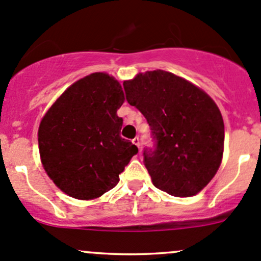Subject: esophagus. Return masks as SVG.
I'll list each match as a JSON object with an SVG mask.
<instances>
[{"label":"esophagus","instance_id":"34e87169","mask_svg":"<svg viewBox=\"0 0 261 261\" xmlns=\"http://www.w3.org/2000/svg\"><path fill=\"white\" fill-rule=\"evenodd\" d=\"M132 142H133V144H136L138 148H139V145H141V141H139V137H136V138H133V139H132Z\"/></svg>","mask_w":261,"mask_h":261}]
</instances>
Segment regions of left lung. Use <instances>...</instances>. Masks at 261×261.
Segmentation results:
<instances>
[{
	"mask_svg": "<svg viewBox=\"0 0 261 261\" xmlns=\"http://www.w3.org/2000/svg\"><path fill=\"white\" fill-rule=\"evenodd\" d=\"M125 98L145 117L154 147L143 150L154 187L173 197L195 195L223 158L224 122L214 100L170 72L139 73L124 81Z\"/></svg>",
	"mask_w": 261,
	"mask_h": 261,
	"instance_id": "1",
	"label": "left lung"
}]
</instances>
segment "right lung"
I'll return each mask as SVG.
<instances>
[{
    "label": "right lung",
    "instance_id": "1",
    "mask_svg": "<svg viewBox=\"0 0 261 261\" xmlns=\"http://www.w3.org/2000/svg\"><path fill=\"white\" fill-rule=\"evenodd\" d=\"M122 87L107 73L77 81L41 120V161L53 183L69 197L89 200L117 186L119 174L138 153L120 137Z\"/></svg>",
    "mask_w": 261,
    "mask_h": 261
}]
</instances>
